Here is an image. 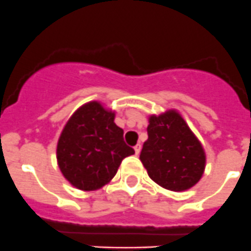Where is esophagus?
Returning <instances> with one entry per match:
<instances>
[{
	"mask_svg": "<svg viewBox=\"0 0 251 251\" xmlns=\"http://www.w3.org/2000/svg\"><path fill=\"white\" fill-rule=\"evenodd\" d=\"M141 147H142V146H141L140 143H137V145H136L135 147H133V150H135V153H136V154H138V153L141 152Z\"/></svg>",
	"mask_w": 251,
	"mask_h": 251,
	"instance_id": "1",
	"label": "esophagus"
}]
</instances>
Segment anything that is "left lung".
Masks as SVG:
<instances>
[{
    "mask_svg": "<svg viewBox=\"0 0 251 251\" xmlns=\"http://www.w3.org/2000/svg\"><path fill=\"white\" fill-rule=\"evenodd\" d=\"M140 159L151 179L164 189L184 191L201 179L206 155L184 119L175 110L152 115Z\"/></svg>",
    "mask_w": 251,
    "mask_h": 251,
    "instance_id": "1",
    "label": "left lung"
}]
</instances>
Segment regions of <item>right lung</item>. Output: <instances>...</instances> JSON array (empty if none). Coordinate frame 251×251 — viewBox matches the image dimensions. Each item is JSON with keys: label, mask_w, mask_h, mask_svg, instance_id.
<instances>
[{"label": "right lung", "mask_w": 251, "mask_h": 251, "mask_svg": "<svg viewBox=\"0 0 251 251\" xmlns=\"http://www.w3.org/2000/svg\"><path fill=\"white\" fill-rule=\"evenodd\" d=\"M114 119L113 111L91 101L81 106L62 130L56 151L58 167L79 190H97L108 184L124 158L135 153Z\"/></svg>", "instance_id": "obj_1"}]
</instances>
